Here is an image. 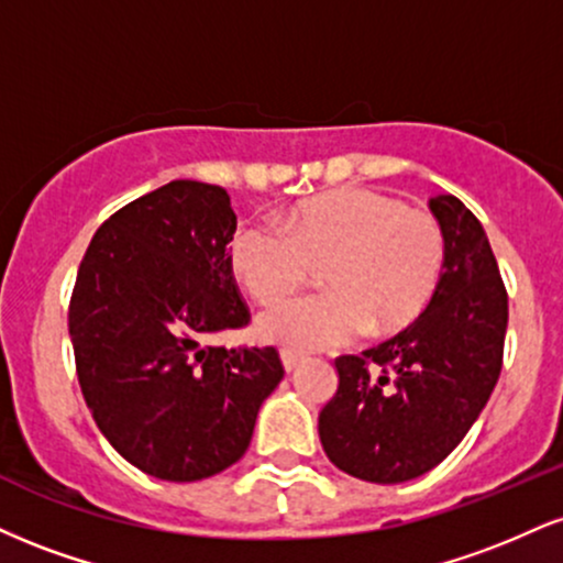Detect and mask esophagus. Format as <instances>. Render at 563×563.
Here are the masks:
<instances>
[{
  "label": "esophagus",
  "mask_w": 563,
  "mask_h": 563,
  "mask_svg": "<svg viewBox=\"0 0 563 563\" xmlns=\"http://www.w3.org/2000/svg\"><path fill=\"white\" fill-rule=\"evenodd\" d=\"M280 358H283V367H286V372H296L303 364V356L294 354V351H288V349L280 351Z\"/></svg>",
  "instance_id": "34e87169"
}]
</instances>
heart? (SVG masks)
Masks as SVG:
<instances>
[{"instance_id": "heart-1", "label": "heart", "mask_w": 563, "mask_h": 563, "mask_svg": "<svg viewBox=\"0 0 563 563\" xmlns=\"http://www.w3.org/2000/svg\"><path fill=\"white\" fill-rule=\"evenodd\" d=\"M445 264L440 222L372 188L317 194L283 214L280 228L243 225L230 267L246 294L275 307L323 267L325 294L264 314L256 333L288 351L346 343L367 328L385 338L415 324L435 296Z\"/></svg>"}]
</instances>
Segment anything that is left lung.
Wrapping results in <instances>:
<instances>
[{"label":"left lung","mask_w":563,"mask_h":563,"mask_svg":"<svg viewBox=\"0 0 563 563\" xmlns=\"http://www.w3.org/2000/svg\"><path fill=\"white\" fill-rule=\"evenodd\" d=\"M445 235L438 290L415 324L362 356H338V390L320 440L338 470L396 485L462 443L504 364L509 296L475 214L456 196L430 199Z\"/></svg>","instance_id":"obj_1"}]
</instances>
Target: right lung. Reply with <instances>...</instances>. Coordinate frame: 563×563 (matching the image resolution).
Instances as JSON below:
<instances>
[{"instance_id": "add662e5", "label": "right lung", "mask_w": 563, "mask_h": 563, "mask_svg": "<svg viewBox=\"0 0 563 563\" xmlns=\"http://www.w3.org/2000/svg\"><path fill=\"white\" fill-rule=\"evenodd\" d=\"M225 188L173 180L104 220L70 296L76 372L101 435L146 475L194 483L228 470L286 369L273 346H201L249 314L228 243Z\"/></svg>"}]
</instances>
